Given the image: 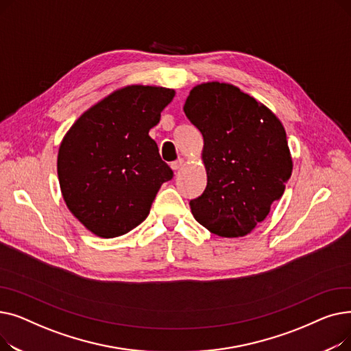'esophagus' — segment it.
Here are the masks:
<instances>
[{"mask_svg": "<svg viewBox=\"0 0 351 351\" xmlns=\"http://www.w3.org/2000/svg\"><path fill=\"white\" fill-rule=\"evenodd\" d=\"M183 162H185V160H183V158H178L176 160H173V162L171 163V168H172L173 171L180 169V168H182V165H183Z\"/></svg>", "mask_w": 351, "mask_h": 351, "instance_id": "esophagus-1", "label": "esophagus"}]
</instances>
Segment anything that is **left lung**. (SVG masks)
I'll use <instances>...</instances> for the list:
<instances>
[{"label":"left lung","mask_w":351,"mask_h":351,"mask_svg":"<svg viewBox=\"0 0 351 351\" xmlns=\"http://www.w3.org/2000/svg\"><path fill=\"white\" fill-rule=\"evenodd\" d=\"M183 110L204 136L208 183L189 202L195 219L222 237L250 233L291 175L282 122L239 88L220 82L195 86Z\"/></svg>","instance_id":"8db88e82"}]
</instances>
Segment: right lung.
<instances>
[{
	"label": "right lung",
	"mask_w": 351,
	"mask_h": 351,
	"mask_svg": "<svg viewBox=\"0 0 351 351\" xmlns=\"http://www.w3.org/2000/svg\"><path fill=\"white\" fill-rule=\"evenodd\" d=\"M175 97L162 86L129 85L89 108L58 152V179L68 209L94 234L117 237L141 225L173 172L149 129Z\"/></svg>",
	"instance_id": "obj_1"
}]
</instances>
